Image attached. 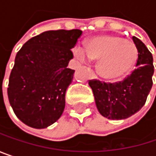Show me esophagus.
I'll return each mask as SVG.
<instances>
[{"label":"esophagus","instance_id":"esophagus-1","mask_svg":"<svg viewBox=\"0 0 156 156\" xmlns=\"http://www.w3.org/2000/svg\"><path fill=\"white\" fill-rule=\"evenodd\" d=\"M89 76H90V78H96V74H95V72H94V71H91V72H90V74H89Z\"/></svg>","mask_w":156,"mask_h":156}]
</instances>
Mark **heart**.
I'll return each mask as SVG.
<instances>
[{
	"instance_id": "obj_1",
	"label": "heart",
	"mask_w": 156,
	"mask_h": 156,
	"mask_svg": "<svg viewBox=\"0 0 156 156\" xmlns=\"http://www.w3.org/2000/svg\"><path fill=\"white\" fill-rule=\"evenodd\" d=\"M74 54L80 61L98 59L101 77L115 80L126 75L137 58V48L131 41L115 35H100L87 41L85 48L75 46Z\"/></svg>"
}]
</instances>
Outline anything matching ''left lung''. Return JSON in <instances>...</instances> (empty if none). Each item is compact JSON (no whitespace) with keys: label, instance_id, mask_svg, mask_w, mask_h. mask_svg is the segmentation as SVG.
Here are the masks:
<instances>
[{"label":"left lung","instance_id":"obj_1","mask_svg":"<svg viewBox=\"0 0 156 156\" xmlns=\"http://www.w3.org/2000/svg\"><path fill=\"white\" fill-rule=\"evenodd\" d=\"M138 52L136 69L122 81L107 83L98 79L88 81L99 113L113 120L125 119L145 104L153 86L154 67L152 53L136 37H133Z\"/></svg>","mask_w":156,"mask_h":156}]
</instances>
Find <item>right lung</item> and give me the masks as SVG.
<instances>
[{
    "mask_svg": "<svg viewBox=\"0 0 156 156\" xmlns=\"http://www.w3.org/2000/svg\"><path fill=\"white\" fill-rule=\"evenodd\" d=\"M81 35L77 29L48 30L18 51L7 92L16 116L25 125L46 128L61 116L75 72L67 66Z\"/></svg>",
    "mask_w": 156,
    "mask_h": 156,
    "instance_id": "right-lung-1",
    "label": "right lung"
}]
</instances>
